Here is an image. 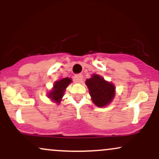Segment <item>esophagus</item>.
Returning <instances> with one entry per match:
<instances>
[{
  "instance_id": "obj_1",
  "label": "esophagus",
  "mask_w": 159,
  "mask_h": 159,
  "mask_svg": "<svg viewBox=\"0 0 159 159\" xmlns=\"http://www.w3.org/2000/svg\"><path fill=\"white\" fill-rule=\"evenodd\" d=\"M74 81L76 82V83H81L82 81H83V76L82 75H76L74 77Z\"/></svg>"
}]
</instances>
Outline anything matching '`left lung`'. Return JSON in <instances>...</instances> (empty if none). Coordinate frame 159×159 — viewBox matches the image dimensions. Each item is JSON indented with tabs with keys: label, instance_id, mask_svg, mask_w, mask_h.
Returning <instances> with one entry per match:
<instances>
[{
	"label": "left lung",
	"instance_id": "8db88e82",
	"mask_svg": "<svg viewBox=\"0 0 159 159\" xmlns=\"http://www.w3.org/2000/svg\"><path fill=\"white\" fill-rule=\"evenodd\" d=\"M85 84L93 102L97 107L107 106L115 97L116 87L114 84L105 80L99 75L93 74L90 78L86 80Z\"/></svg>",
	"mask_w": 159,
	"mask_h": 159
}]
</instances>
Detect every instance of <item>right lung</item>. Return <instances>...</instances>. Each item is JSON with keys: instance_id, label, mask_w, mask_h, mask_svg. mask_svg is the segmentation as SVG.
<instances>
[{"instance_id": "1", "label": "right lung", "mask_w": 159, "mask_h": 159, "mask_svg": "<svg viewBox=\"0 0 159 159\" xmlns=\"http://www.w3.org/2000/svg\"><path fill=\"white\" fill-rule=\"evenodd\" d=\"M72 82V78H64L57 80L54 83L52 89L48 93V98L51 101L56 104H60L62 101V98L64 96V93L66 87Z\"/></svg>"}]
</instances>
